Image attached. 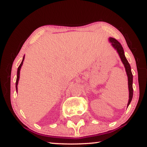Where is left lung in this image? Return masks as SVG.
<instances>
[{
  "label": "left lung",
  "instance_id": "1",
  "mask_svg": "<svg viewBox=\"0 0 147 147\" xmlns=\"http://www.w3.org/2000/svg\"><path fill=\"white\" fill-rule=\"evenodd\" d=\"M109 42L111 43V45L113 46V48H114V49L118 53L123 64L124 65V67L125 68L127 75V77H128V87H129V102L127 104V106H129V105L130 104L131 100H132L133 94V74H132V73H131V66L129 63L128 62V61L127 60L125 56L123 48L121 43H120L117 40H116L115 38H109Z\"/></svg>",
  "mask_w": 147,
  "mask_h": 147
}]
</instances>
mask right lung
Listing matches in <instances>:
<instances>
[{"mask_svg":"<svg viewBox=\"0 0 147 147\" xmlns=\"http://www.w3.org/2000/svg\"><path fill=\"white\" fill-rule=\"evenodd\" d=\"M24 60V56L22 61V63H20V66L18 67V71H17V78H16V91H18V80H19V78H20V71L21 67L22 66Z\"/></svg>","mask_w":147,"mask_h":147,"instance_id":"add662e5","label":"right lung"}]
</instances>
